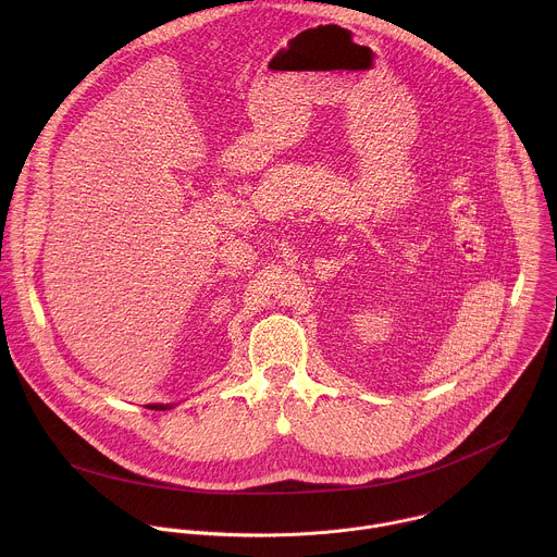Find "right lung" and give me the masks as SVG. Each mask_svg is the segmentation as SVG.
Here are the masks:
<instances>
[{"label": "right lung", "instance_id": "obj_1", "mask_svg": "<svg viewBox=\"0 0 557 557\" xmlns=\"http://www.w3.org/2000/svg\"><path fill=\"white\" fill-rule=\"evenodd\" d=\"M176 404H149V406H145L147 410H172Z\"/></svg>", "mask_w": 557, "mask_h": 557}]
</instances>
